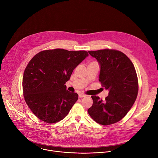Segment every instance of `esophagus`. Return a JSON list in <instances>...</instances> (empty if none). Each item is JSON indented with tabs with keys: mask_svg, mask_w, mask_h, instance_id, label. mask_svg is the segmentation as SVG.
<instances>
[{
	"mask_svg": "<svg viewBox=\"0 0 158 158\" xmlns=\"http://www.w3.org/2000/svg\"><path fill=\"white\" fill-rule=\"evenodd\" d=\"M86 96L85 95V94H79V98H84V97H85Z\"/></svg>",
	"mask_w": 158,
	"mask_h": 158,
	"instance_id": "34e87169",
	"label": "esophagus"
}]
</instances>
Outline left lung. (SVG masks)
I'll return each instance as SVG.
<instances>
[{"label":"left lung","mask_w":158,"mask_h":158,"mask_svg":"<svg viewBox=\"0 0 158 158\" xmlns=\"http://www.w3.org/2000/svg\"><path fill=\"white\" fill-rule=\"evenodd\" d=\"M101 67L99 81L108 89L102 101L92 96L93 104L87 112L96 123L107 126L121 121L132 107L138 93V80L134 66L122 52L114 49L89 51Z\"/></svg>","instance_id":"1"}]
</instances>
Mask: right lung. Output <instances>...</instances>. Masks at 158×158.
Instances as JSON below:
<instances>
[{"label": "right lung", "mask_w": 158, "mask_h": 158, "mask_svg": "<svg viewBox=\"0 0 158 158\" xmlns=\"http://www.w3.org/2000/svg\"><path fill=\"white\" fill-rule=\"evenodd\" d=\"M88 56L85 51L55 49L40 51L29 61L22 88L26 102L37 118L51 124L68 114L78 94L66 90L65 84Z\"/></svg>", "instance_id": "right-lung-1"}]
</instances>
